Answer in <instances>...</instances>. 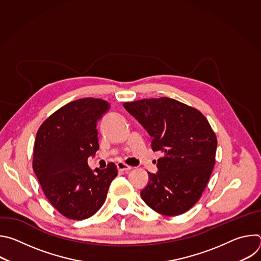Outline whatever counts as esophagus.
<instances>
[{
	"mask_svg": "<svg viewBox=\"0 0 261 261\" xmlns=\"http://www.w3.org/2000/svg\"><path fill=\"white\" fill-rule=\"evenodd\" d=\"M117 167H118V169L121 170V171H129V170H131V168H132L131 166L125 164L124 162H119V163H117Z\"/></svg>",
	"mask_w": 261,
	"mask_h": 261,
	"instance_id": "1",
	"label": "esophagus"
}]
</instances>
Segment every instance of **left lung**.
Returning a JSON list of instances; mask_svg holds the SVG:
<instances>
[{
  "instance_id": "8db88e82",
  "label": "left lung",
  "mask_w": 261,
  "mask_h": 261,
  "mask_svg": "<svg viewBox=\"0 0 261 261\" xmlns=\"http://www.w3.org/2000/svg\"><path fill=\"white\" fill-rule=\"evenodd\" d=\"M150 134L152 150L160 151L156 173L140 191L143 201L155 212L177 216L200 198L212 174L217 137L199 110L162 97L123 104Z\"/></svg>"
}]
</instances>
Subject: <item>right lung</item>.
I'll return each mask as SVG.
<instances>
[{"label":"right lung","mask_w":261,"mask_h":261,"mask_svg":"<svg viewBox=\"0 0 261 261\" xmlns=\"http://www.w3.org/2000/svg\"><path fill=\"white\" fill-rule=\"evenodd\" d=\"M110 104L83 98L66 104L40 126L36 135L33 169L49 202L72 220L92 217L103 205L117 166L92 170L89 157L99 150L97 123Z\"/></svg>","instance_id":"obj_1"}]
</instances>
